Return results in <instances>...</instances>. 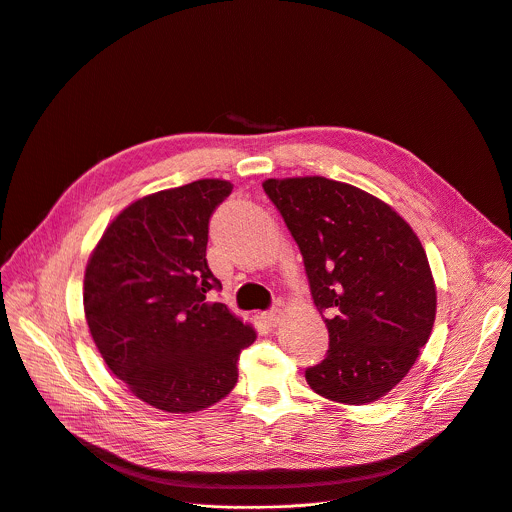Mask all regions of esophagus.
Returning <instances> with one entry per match:
<instances>
[{"label":"esophagus","instance_id":"34e87169","mask_svg":"<svg viewBox=\"0 0 512 512\" xmlns=\"http://www.w3.org/2000/svg\"><path fill=\"white\" fill-rule=\"evenodd\" d=\"M261 318H263V322H265L267 326L275 328V326H279V324H281L283 314H281V310H271V312H265Z\"/></svg>","mask_w":512,"mask_h":512}]
</instances>
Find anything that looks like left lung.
<instances>
[{"label": "left lung", "instance_id": "8db88e82", "mask_svg": "<svg viewBox=\"0 0 512 512\" xmlns=\"http://www.w3.org/2000/svg\"><path fill=\"white\" fill-rule=\"evenodd\" d=\"M265 194L296 239L330 336L306 371L318 395L364 405L411 371L435 322V283L421 241L381 198L324 176L269 178Z\"/></svg>", "mask_w": 512, "mask_h": 512}]
</instances>
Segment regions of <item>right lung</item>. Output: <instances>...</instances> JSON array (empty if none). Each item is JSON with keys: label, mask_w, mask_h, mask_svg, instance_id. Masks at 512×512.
Wrapping results in <instances>:
<instances>
[{"label": "right lung", "mask_w": 512, "mask_h": 512, "mask_svg": "<svg viewBox=\"0 0 512 512\" xmlns=\"http://www.w3.org/2000/svg\"><path fill=\"white\" fill-rule=\"evenodd\" d=\"M233 184L204 178L123 208L93 249L83 304L97 350L156 409L194 413L225 399L257 332L225 304L206 263L208 221Z\"/></svg>", "instance_id": "obj_1"}]
</instances>
